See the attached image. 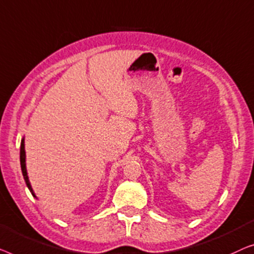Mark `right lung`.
Segmentation results:
<instances>
[{"instance_id": "add662e5", "label": "right lung", "mask_w": 254, "mask_h": 254, "mask_svg": "<svg viewBox=\"0 0 254 254\" xmlns=\"http://www.w3.org/2000/svg\"><path fill=\"white\" fill-rule=\"evenodd\" d=\"M20 167H21V173H23L25 183H26L28 190L31 191L32 195H33V197H35V194H34V192H33V189H32V187H31V183H30V181H28V176H27L26 154H25V141H24V138L21 139V142H20ZM35 198H37V197H35Z\"/></svg>"}]
</instances>
